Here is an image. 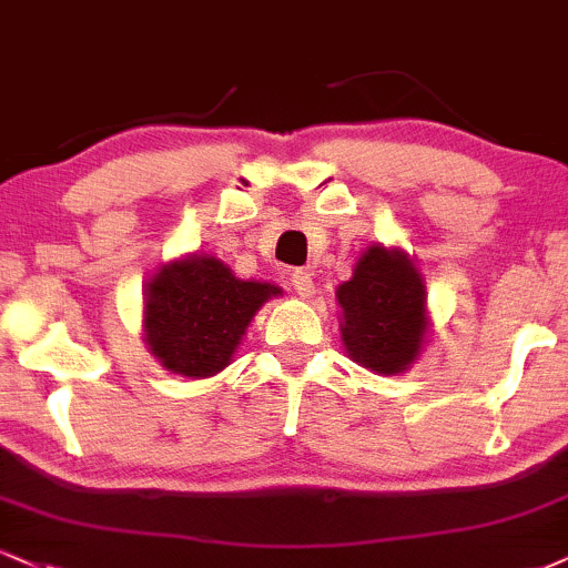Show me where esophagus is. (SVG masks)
I'll use <instances>...</instances> for the list:
<instances>
[{
    "label": "esophagus",
    "instance_id": "obj_1",
    "mask_svg": "<svg viewBox=\"0 0 568 568\" xmlns=\"http://www.w3.org/2000/svg\"><path fill=\"white\" fill-rule=\"evenodd\" d=\"M291 285L293 288H296V293L298 296H312L314 293V277H312V272L310 270H296L291 275Z\"/></svg>",
    "mask_w": 568,
    "mask_h": 568
}]
</instances>
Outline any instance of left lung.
Instances as JSON below:
<instances>
[{"label":"left lung","mask_w":568,"mask_h":568,"mask_svg":"<svg viewBox=\"0 0 568 568\" xmlns=\"http://www.w3.org/2000/svg\"><path fill=\"white\" fill-rule=\"evenodd\" d=\"M336 298L341 338L357 365L396 375L418 359L428 331L426 285L405 251L371 245Z\"/></svg>","instance_id":"1"}]
</instances>
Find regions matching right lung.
I'll return each mask as SVG.
<instances>
[{"instance_id":"right-lung-1","label":"right lung","mask_w":568,"mask_h":568,"mask_svg":"<svg viewBox=\"0 0 568 568\" xmlns=\"http://www.w3.org/2000/svg\"><path fill=\"white\" fill-rule=\"evenodd\" d=\"M277 285L241 280L214 256L163 264L145 285V344L166 371L209 378L230 365L245 327Z\"/></svg>"}]
</instances>
